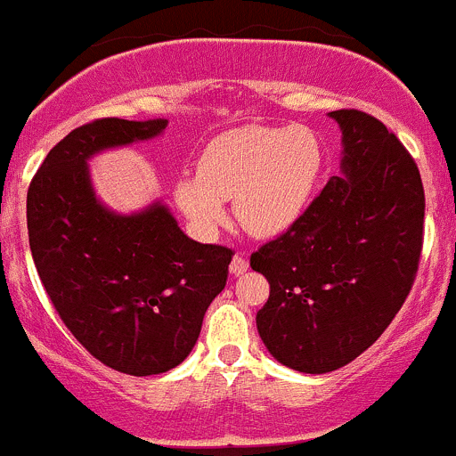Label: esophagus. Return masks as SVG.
<instances>
[{"label":"esophagus","mask_w":456,"mask_h":456,"mask_svg":"<svg viewBox=\"0 0 456 456\" xmlns=\"http://www.w3.org/2000/svg\"><path fill=\"white\" fill-rule=\"evenodd\" d=\"M247 269H249V260H247L245 256H233L232 265H229V271H232L233 275H242L247 273Z\"/></svg>","instance_id":"1"}]
</instances>
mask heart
Listing matches in <instances>:
<instances>
[{
	"mask_svg": "<svg viewBox=\"0 0 456 456\" xmlns=\"http://www.w3.org/2000/svg\"><path fill=\"white\" fill-rule=\"evenodd\" d=\"M322 147L306 127L247 126L216 136L202 150L196 178L176 185V202L196 224L223 218L233 200L242 227L254 236H278L300 220L320 178Z\"/></svg>",
	"mask_w": 456,
	"mask_h": 456,
	"instance_id": "1",
	"label": "heart"
}]
</instances>
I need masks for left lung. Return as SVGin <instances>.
Listing matches in <instances>:
<instances>
[{"label":"left lung","mask_w":456,"mask_h":456,"mask_svg":"<svg viewBox=\"0 0 456 456\" xmlns=\"http://www.w3.org/2000/svg\"><path fill=\"white\" fill-rule=\"evenodd\" d=\"M342 176L251 254L271 284L257 333L280 364L322 375L366 351L411 293L424 247V185L411 151L370 114L335 110Z\"/></svg>","instance_id":"left-lung-1"}]
</instances>
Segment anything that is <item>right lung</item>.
Segmentation results:
<instances>
[{"label":"right lung","instance_id":"1","mask_svg":"<svg viewBox=\"0 0 456 456\" xmlns=\"http://www.w3.org/2000/svg\"><path fill=\"white\" fill-rule=\"evenodd\" d=\"M165 127L114 117L77 127L48 151L26 200L32 260L54 311L92 357L134 377L190 355L233 257L187 238L160 202L118 216L96 200L87 159Z\"/></svg>","mask_w":456,"mask_h":456}]
</instances>
